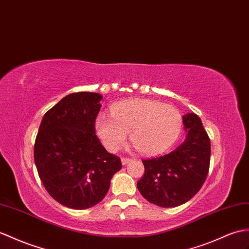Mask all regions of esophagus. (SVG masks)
<instances>
[{"instance_id": "obj_1", "label": "esophagus", "mask_w": 249, "mask_h": 249, "mask_svg": "<svg viewBox=\"0 0 249 249\" xmlns=\"http://www.w3.org/2000/svg\"><path fill=\"white\" fill-rule=\"evenodd\" d=\"M131 160H132L131 158H126V157H122V159H121V161H122V164H123V165H125V164H127V163H129Z\"/></svg>"}]
</instances>
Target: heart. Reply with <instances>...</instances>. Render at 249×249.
Wrapping results in <instances>:
<instances>
[{"label":"heart","mask_w":249,"mask_h":249,"mask_svg":"<svg viewBox=\"0 0 249 249\" xmlns=\"http://www.w3.org/2000/svg\"><path fill=\"white\" fill-rule=\"evenodd\" d=\"M182 127L178 109L157 101L131 98L111 107V117L101 113L95 121L96 135L109 152L124 145L127 134L142 154L154 156L176 141Z\"/></svg>","instance_id":"obj_1"}]
</instances>
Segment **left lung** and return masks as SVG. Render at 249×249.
<instances>
[{"mask_svg":"<svg viewBox=\"0 0 249 249\" xmlns=\"http://www.w3.org/2000/svg\"><path fill=\"white\" fill-rule=\"evenodd\" d=\"M186 140L175 151L143 159L144 175L138 181L140 193L149 203L172 208L187 203L198 192L210 166V139L194 113L182 117Z\"/></svg>","mask_w":249,"mask_h":249,"instance_id":"8db88e82","label":"left lung"}]
</instances>
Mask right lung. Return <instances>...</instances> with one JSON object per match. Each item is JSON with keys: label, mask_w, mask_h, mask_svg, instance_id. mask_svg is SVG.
Returning <instances> with one entry per match:
<instances>
[{"label": "right lung", "mask_w": 249, "mask_h": 249, "mask_svg": "<svg viewBox=\"0 0 249 249\" xmlns=\"http://www.w3.org/2000/svg\"><path fill=\"white\" fill-rule=\"evenodd\" d=\"M103 96L76 92L44 114L34 146V159L45 190L71 209L93 207L105 197L112 176L122 169L95 135Z\"/></svg>", "instance_id": "obj_1"}]
</instances>
